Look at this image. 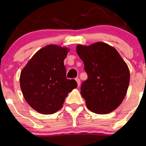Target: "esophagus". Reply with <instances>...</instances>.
Instances as JSON below:
<instances>
[{
  "label": "esophagus",
  "mask_w": 146,
  "mask_h": 146,
  "mask_svg": "<svg viewBox=\"0 0 146 146\" xmlns=\"http://www.w3.org/2000/svg\"><path fill=\"white\" fill-rule=\"evenodd\" d=\"M75 80L77 81V86H80V80L79 79V78H76Z\"/></svg>",
  "instance_id": "1"
}]
</instances>
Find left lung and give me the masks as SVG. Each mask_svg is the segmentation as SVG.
<instances>
[{"label":"left lung","instance_id":"obj_1","mask_svg":"<svg viewBox=\"0 0 146 146\" xmlns=\"http://www.w3.org/2000/svg\"><path fill=\"white\" fill-rule=\"evenodd\" d=\"M87 80L81 85V95L88 110L107 114L116 109L126 96L130 80L128 66L115 49L104 42L77 45Z\"/></svg>","mask_w":146,"mask_h":146}]
</instances>
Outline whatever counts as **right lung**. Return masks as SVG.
Wrapping results in <instances>:
<instances>
[{"instance_id":"add662e5","label":"right lung","mask_w":146,"mask_h":146,"mask_svg":"<svg viewBox=\"0 0 146 146\" xmlns=\"http://www.w3.org/2000/svg\"><path fill=\"white\" fill-rule=\"evenodd\" d=\"M69 48L50 44L40 49L20 74L23 96L30 106L42 114H52L60 109L68 94L77 87L66 78L64 60Z\"/></svg>"}]
</instances>
